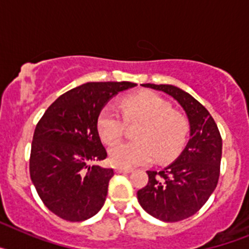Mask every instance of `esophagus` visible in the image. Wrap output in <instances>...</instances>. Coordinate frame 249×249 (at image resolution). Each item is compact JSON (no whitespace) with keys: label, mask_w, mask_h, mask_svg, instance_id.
<instances>
[{"label":"esophagus","mask_w":249,"mask_h":249,"mask_svg":"<svg viewBox=\"0 0 249 249\" xmlns=\"http://www.w3.org/2000/svg\"><path fill=\"white\" fill-rule=\"evenodd\" d=\"M114 172L116 173H129L132 172L131 168H120V167H117V168H114Z\"/></svg>","instance_id":"esophagus-1"}]
</instances>
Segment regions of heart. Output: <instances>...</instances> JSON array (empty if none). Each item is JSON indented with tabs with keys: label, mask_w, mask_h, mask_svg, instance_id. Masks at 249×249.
Segmentation results:
<instances>
[{
	"label": "heart",
	"mask_w": 249,
	"mask_h": 249,
	"mask_svg": "<svg viewBox=\"0 0 249 249\" xmlns=\"http://www.w3.org/2000/svg\"><path fill=\"white\" fill-rule=\"evenodd\" d=\"M120 110L107 105L97 118V131L106 143L122 137L127 123H138L135 141L121 142L109 148V162L114 167L132 168L151 163L157 157L168 162L184 148L191 123L186 114L173 111L172 105L153 92H138L122 98Z\"/></svg>",
	"instance_id": "1"
}]
</instances>
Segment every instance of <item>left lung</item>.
<instances>
[{
  "label": "left lung",
  "instance_id": "left-lung-1",
  "mask_svg": "<svg viewBox=\"0 0 249 249\" xmlns=\"http://www.w3.org/2000/svg\"><path fill=\"white\" fill-rule=\"evenodd\" d=\"M142 86L166 92L178 101L190 120L191 138L173 163L160 172H147L148 183L138 191L137 199L155 218L183 221L201 210L218 183L221 133L210 112L190 93L172 85Z\"/></svg>",
  "mask_w": 249,
  "mask_h": 249
}]
</instances>
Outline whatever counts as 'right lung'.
Instances as JSON below:
<instances>
[{"label": "right lung", "instance_id": "add662e5", "mask_svg": "<svg viewBox=\"0 0 249 249\" xmlns=\"http://www.w3.org/2000/svg\"><path fill=\"white\" fill-rule=\"evenodd\" d=\"M132 82H89L59 96L37 123L30 176L39 198L59 218L81 222L102 208L112 168L91 164L107 157L97 131L103 106Z\"/></svg>", "mask_w": 249, "mask_h": 249}]
</instances>
